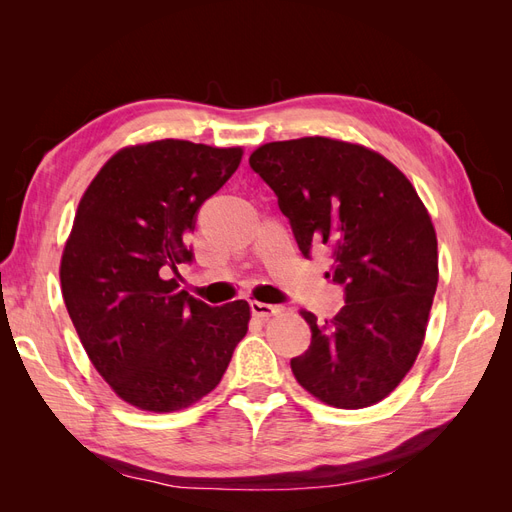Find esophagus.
Listing matches in <instances>:
<instances>
[{"instance_id":"1","label":"esophagus","mask_w":512,"mask_h":512,"mask_svg":"<svg viewBox=\"0 0 512 512\" xmlns=\"http://www.w3.org/2000/svg\"><path fill=\"white\" fill-rule=\"evenodd\" d=\"M250 307H252V314L256 318H271V316H277V314L282 312V307L269 305V303H260V301H252Z\"/></svg>"}]
</instances>
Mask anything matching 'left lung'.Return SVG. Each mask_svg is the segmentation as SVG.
<instances>
[{"label":"left lung","mask_w":512,"mask_h":512,"mask_svg":"<svg viewBox=\"0 0 512 512\" xmlns=\"http://www.w3.org/2000/svg\"><path fill=\"white\" fill-rule=\"evenodd\" d=\"M250 166L277 194L299 250H331L346 305L301 309L312 344L290 361L307 393L359 410L389 397L421 352L438 288V239L414 185L378 151L327 136L260 145Z\"/></svg>","instance_id":"8db88e82"}]
</instances>
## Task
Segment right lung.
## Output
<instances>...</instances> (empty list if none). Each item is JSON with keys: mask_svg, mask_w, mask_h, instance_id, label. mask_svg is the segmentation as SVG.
Segmentation results:
<instances>
[{"mask_svg": "<svg viewBox=\"0 0 512 512\" xmlns=\"http://www.w3.org/2000/svg\"><path fill=\"white\" fill-rule=\"evenodd\" d=\"M241 147L164 138L119 149L87 185L61 254V294L98 374L145 412L190 408L220 384L250 303L177 292L196 211L239 168Z\"/></svg>", "mask_w": 512, "mask_h": 512, "instance_id": "right-lung-1", "label": "right lung"}]
</instances>
